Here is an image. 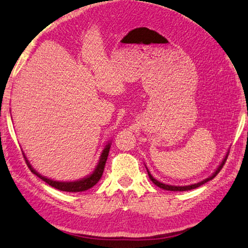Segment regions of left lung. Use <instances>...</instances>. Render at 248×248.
I'll return each mask as SVG.
<instances>
[{
  "label": "left lung",
  "mask_w": 248,
  "mask_h": 248,
  "mask_svg": "<svg viewBox=\"0 0 248 248\" xmlns=\"http://www.w3.org/2000/svg\"><path fill=\"white\" fill-rule=\"evenodd\" d=\"M228 155H229V152L226 153V155H225V157L223 158V161L221 162V164L217 166V169L216 170V171L215 173H213L211 176H209L208 178H205V179H203V180H201V182H199V183H197V184H192V185H188V186H171V185H167V184H163V183H161V182H158L157 179H155L152 175H151V173H150V170H148V167L145 166V169H146V171H148V174H149V177H150V179L152 180V183L154 184V185H156L157 187H159V188H162V189H165V190H170V191H186V190H191V189H195V188H198L199 186H201V185H203V184H205L207 182H209V180H211V179H213L216 177V176L219 174V171L222 170V167H223V165H224V163H225V161H226V158H228Z\"/></svg>",
  "instance_id": "1"
}]
</instances>
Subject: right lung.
<instances>
[{"label":"right lung","mask_w":248,"mask_h":248,"mask_svg":"<svg viewBox=\"0 0 248 248\" xmlns=\"http://www.w3.org/2000/svg\"><path fill=\"white\" fill-rule=\"evenodd\" d=\"M110 144L111 142L109 141L108 143L105 146L102 154H100V157H99V161L97 163V166L95 167V170L93 173L91 175L86 176V177H84L79 180H75V182H57V180H53V179H50L45 177V176H41L39 173H37V171L32 169V166L31 165V163L27 159V157L25 156L24 154V157L26 159V163L29 169L32 171L33 174L38 176L40 179H43L44 182L47 183L50 186L56 188V189H59L61 191H68V192H79V191H85L87 189H90L93 186H95L96 184L99 182L100 177H102L103 175V171L105 169V164H106V161H107V157H108V153H109V149H110Z\"/></svg>","instance_id":"obj_1"}]
</instances>
